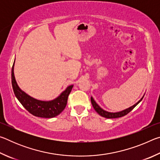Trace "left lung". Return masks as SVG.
Instances as JSON below:
<instances>
[{
    "label": "left lung",
    "instance_id": "left-lung-1",
    "mask_svg": "<svg viewBox=\"0 0 160 160\" xmlns=\"http://www.w3.org/2000/svg\"><path fill=\"white\" fill-rule=\"evenodd\" d=\"M142 98H143V97H142L141 99L139 100V101L138 102L135 104L132 105V107H129V108H128V109H126L123 110V111H121V112H116V113L108 112H106V111H104V109H102V108L100 107L99 105L95 102V101H94V100L93 99L92 97H91V102H92V104L94 110H95L96 112L98 113L100 116H102L104 118H116L122 117V116L128 114V113L130 112H131V111L134 108L136 107L140 102H141V100L142 99Z\"/></svg>",
    "mask_w": 160,
    "mask_h": 160
}]
</instances>
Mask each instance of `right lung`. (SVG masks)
I'll return each mask as SVG.
<instances>
[{"label": "right lung", "mask_w": 160, "mask_h": 160, "mask_svg": "<svg viewBox=\"0 0 160 160\" xmlns=\"http://www.w3.org/2000/svg\"><path fill=\"white\" fill-rule=\"evenodd\" d=\"M14 63L12 67V86L16 97L22 105L29 113L37 117L48 118L55 117L60 114L66 107L68 98L73 85L68 87L66 90L63 91L60 94V96L51 101H40V100L34 99L33 97H31L23 91H22L21 89L18 87L14 75Z\"/></svg>", "instance_id": "1"}]
</instances>
